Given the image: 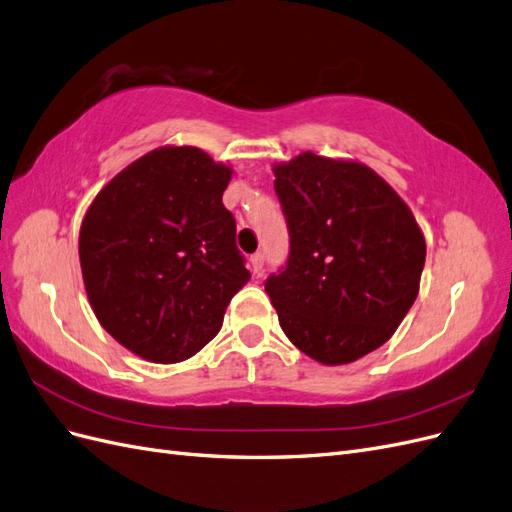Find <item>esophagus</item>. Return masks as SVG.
I'll return each instance as SVG.
<instances>
[{
  "label": "esophagus",
  "mask_w": 512,
  "mask_h": 512,
  "mask_svg": "<svg viewBox=\"0 0 512 512\" xmlns=\"http://www.w3.org/2000/svg\"><path fill=\"white\" fill-rule=\"evenodd\" d=\"M251 270L255 276H261V272H264V255L261 253L251 255Z\"/></svg>",
  "instance_id": "obj_1"
}]
</instances>
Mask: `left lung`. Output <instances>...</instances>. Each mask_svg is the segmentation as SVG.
Listing matches in <instances>:
<instances>
[{"label": "left lung", "mask_w": 512, "mask_h": 512, "mask_svg": "<svg viewBox=\"0 0 512 512\" xmlns=\"http://www.w3.org/2000/svg\"><path fill=\"white\" fill-rule=\"evenodd\" d=\"M289 257L266 291L300 352L337 367L382 347L418 296L427 244L407 203L356 160L274 165Z\"/></svg>", "instance_id": "8db88e82"}]
</instances>
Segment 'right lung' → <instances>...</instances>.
Segmentation results:
<instances>
[{
    "label": "right lung",
    "instance_id": "1",
    "mask_svg": "<svg viewBox=\"0 0 512 512\" xmlns=\"http://www.w3.org/2000/svg\"><path fill=\"white\" fill-rule=\"evenodd\" d=\"M231 169L191 145L130 163L87 208L79 259L87 298L111 337L160 364L182 362L223 326L251 279L223 206Z\"/></svg>",
    "mask_w": 512,
    "mask_h": 512
}]
</instances>
